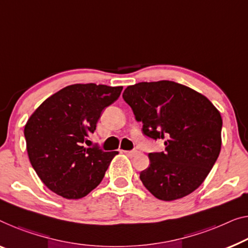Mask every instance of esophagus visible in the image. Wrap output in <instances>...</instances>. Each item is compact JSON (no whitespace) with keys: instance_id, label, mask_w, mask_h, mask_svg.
I'll use <instances>...</instances> for the list:
<instances>
[{"instance_id":"34e87169","label":"esophagus","mask_w":248,"mask_h":248,"mask_svg":"<svg viewBox=\"0 0 248 248\" xmlns=\"http://www.w3.org/2000/svg\"><path fill=\"white\" fill-rule=\"evenodd\" d=\"M124 153L130 157H135L139 154V151L138 150H130V151H124Z\"/></svg>"}]
</instances>
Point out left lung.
Returning a JSON list of instances; mask_svg holds the SVG:
<instances>
[{"label": "left lung", "mask_w": 248, "mask_h": 248, "mask_svg": "<svg viewBox=\"0 0 248 248\" xmlns=\"http://www.w3.org/2000/svg\"><path fill=\"white\" fill-rule=\"evenodd\" d=\"M142 132L165 140V151L150 153L140 172L143 186L160 201H176L201 186L221 147L223 120L216 107L199 92L173 81L139 82L125 88Z\"/></svg>", "instance_id": "1"}]
</instances>
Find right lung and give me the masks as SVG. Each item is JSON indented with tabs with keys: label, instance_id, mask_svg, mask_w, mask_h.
<instances>
[{
	"label": "right lung",
	"instance_id": "1",
	"mask_svg": "<svg viewBox=\"0 0 248 248\" xmlns=\"http://www.w3.org/2000/svg\"><path fill=\"white\" fill-rule=\"evenodd\" d=\"M123 87L71 84L44 100L24 127L29 159L42 183L66 199L87 196L101 183L118 151L84 147L102 110Z\"/></svg>",
	"mask_w": 248,
	"mask_h": 248
}]
</instances>
